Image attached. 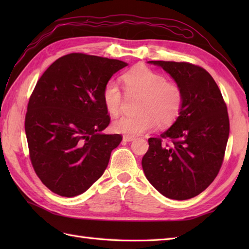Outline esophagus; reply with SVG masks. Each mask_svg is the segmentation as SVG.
I'll return each mask as SVG.
<instances>
[{
	"label": "esophagus",
	"mask_w": 249,
	"mask_h": 249,
	"mask_svg": "<svg viewBox=\"0 0 249 249\" xmlns=\"http://www.w3.org/2000/svg\"><path fill=\"white\" fill-rule=\"evenodd\" d=\"M134 139H135V137H133V136H127V135L123 136V141H125V142H130Z\"/></svg>",
	"instance_id": "1"
}]
</instances>
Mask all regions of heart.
I'll return each instance as SVG.
<instances>
[{
    "label": "heart",
    "mask_w": 249,
    "mask_h": 249,
    "mask_svg": "<svg viewBox=\"0 0 249 249\" xmlns=\"http://www.w3.org/2000/svg\"><path fill=\"white\" fill-rule=\"evenodd\" d=\"M128 95H142L138 115H123L116 119L112 128L119 134L139 136L155 129L160 122L170 124L176 121L182 109L183 93L177 83L168 82L161 73L145 66L131 68L122 76ZM103 103L110 114L120 112L123 96L116 81L106 82L102 93Z\"/></svg>",
    "instance_id": "obj_1"
}]
</instances>
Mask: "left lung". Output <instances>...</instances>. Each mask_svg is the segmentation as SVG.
Wrapping results in <instances>:
<instances>
[{"instance_id":"1","label":"left lung","mask_w":249,"mask_h":249,"mask_svg":"<svg viewBox=\"0 0 249 249\" xmlns=\"http://www.w3.org/2000/svg\"><path fill=\"white\" fill-rule=\"evenodd\" d=\"M147 63L172 77L182 89L183 105L171 127L149 139L142 168L165 197L187 200L208 188L219 172L230 129L227 106L204 68L186 62Z\"/></svg>"}]
</instances>
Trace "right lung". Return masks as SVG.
Wrapping results in <instances>:
<instances>
[{
  "mask_svg": "<svg viewBox=\"0 0 249 249\" xmlns=\"http://www.w3.org/2000/svg\"><path fill=\"white\" fill-rule=\"evenodd\" d=\"M127 63L71 53L47 68L25 115L31 162L40 181L62 197L86 192L103 176L122 136L102 131L110 123L102 93Z\"/></svg>",
  "mask_w": 249,
  "mask_h": 249,
  "instance_id": "1",
  "label": "right lung"
}]
</instances>
